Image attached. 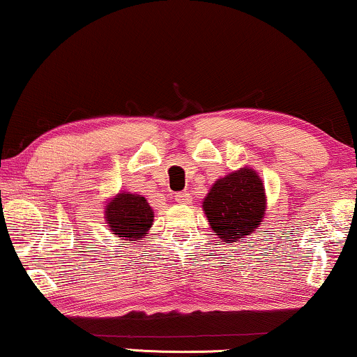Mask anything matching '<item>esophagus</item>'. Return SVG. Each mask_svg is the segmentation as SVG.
<instances>
[{
    "label": "esophagus",
    "instance_id": "1",
    "mask_svg": "<svg viewBox=\"0 0 357 357\" xmlns=\"http://www.w3.org/2000/svg\"><path fill=\"white\" fill-rule=\"evenodd\" d=\"M175 202L180 203V204H190V203H192V195H190L188 192L175 193Z\"/></svg>",
    "mask_w": 357,
    "mask_h": 357
}]
</instances>
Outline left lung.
Masks as SVG:
<instances>
[{
	"mask_svg": "<svg viewBox=\"0 0 357 357\" xmlns=\"http://www.w3.org/2000/svg\"><path fill=\"white\" fill-rule=\"evenodd\" d=\"M265 209V187L255 170L248 167L218 178L203 199L209 226L226 243L250 236L261 224Z\"/></svg>",
	"mask_w": 357,
	"mask_h": 357,
	"instance_id": "left-lung-1",
	"label": "left lung"
}]
</instances>
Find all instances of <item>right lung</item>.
<instances>
[{
    "label": "right lung",
    "mask_w": 357,
    "mask_h": 357,
    "mask_svg": "<svg viewBox=\"0 0 357 357\" xmlns=\"http://www.w3.org/2000/svg\"><path fill=\"white\" fill-rule=\"evenodd\" d=\"M154 211L141 195L123 192L115 195L105 206V222L120 241H143L153 226Z\"/></svg>",
    "instance_id": "right-lung-1"
}]
</instances>
